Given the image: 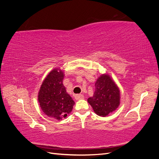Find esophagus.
Masks as SVG:
<instances>
[{"label": "esophagus", "mask_w": 159, "mask_h": 159, "mask_svg": "<svg viewBox=\"0 0 159 159\" xmlns=\"http://www.w3.org/2000/svg\"><path fill=\"white\" fill-rule=\"evenodd\" d=\"M84 98V96L82 94H76L75 95V99L76 100H80V99H83Z\"/></svg>", "instance_id": "esophagus-1"}]
</instances>
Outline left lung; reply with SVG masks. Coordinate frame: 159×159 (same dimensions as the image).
Returning <instances> with one entry per match:
<instances>
[{
	"label": "left lung",
	"instance_id": "8db88e82",
	"mask_svg": "<svg viewBox=\"0 0 159 159\" xmlns=\"http://www.w3.org/2000/svg\"><path fill=\"white\" fill-rule=\"evenodd\" d=\"M95 86L93 97L89 98L88 102L96 114L106 117L119 107L120 91L108 74L101 75Z\"/></svg>",
	"mask_w": 159,
	"mask_h": 159
}]
</instances>
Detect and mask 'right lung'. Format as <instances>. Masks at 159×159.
<instances>
[{"mask_svg": "<svg viewBox=\"0 0 159 159\" xmlns=\"http://www.w3.org/2000/svg\"><path fill=\"white\" fill-rule=\"evenodd\" d=\"M64 72L54 69L41 85L38 99L40 106L48 117L60 120L70 114L75 102L66 92L63 85Z\"/></svg>", "mask_w": 159, "mask_h": 159, "instance_id": "obj_1", "label": "right lung"}]
</instances>
